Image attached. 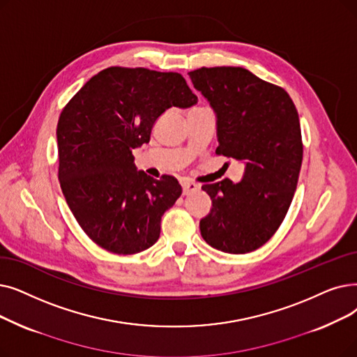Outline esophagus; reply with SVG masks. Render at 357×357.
<instances>
[{"instance_id": "1", "label": "esophagus", "mask_w": 357, "mask_h": 357, "mask_svg": "<svg viewBox=\"0 0 357 357\" xmlns=\"http://www.w3.org/2000/svg\"><path fill=\"white\" fill-rule=\"evenodd\" d=\"M181 185H182V192H183V195L192 194V192H195V191L199 188L195 182H192V181H190V179H183V181L181 182Z\"/></svg>"}]
</instances>
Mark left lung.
Returning <instances> with one entry per match:
<instances>
[{
  "label": "left lung",
  "instance_id": "8db88e82",
  "mask_svg": "<svg viewBox=\"0 0 357 357\" xmlns=\"http://www.w3.org/2000/svg\"><path fill=\"white\" fill-rule=\"evenodd\" d=\"M217 116V154L245 163L241 182L204 183L210 213L204 241L227 254H246L271 239L296 191L303 158L299 115L287 91L242 67L190 71Z\"/></svg>",
  "mask_w": 357,
  "mask_h": 357
}]
</instances>
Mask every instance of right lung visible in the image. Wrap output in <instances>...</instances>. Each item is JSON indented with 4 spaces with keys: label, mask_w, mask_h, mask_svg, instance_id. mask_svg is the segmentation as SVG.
<instances>
[{
    "label": "right lung",
    "mask_w": 357,
    "mask_h": 357,
    "mask_svg": "<svg viewBox=\"0 0 357 357\" xmlns=\"http://www.w3.org/2000/svg\"><path fill=\"white\" fill-rule=\"evenodd\" d=\"M197 100L178 73L109 67L93 75L61 112V190L77 223L103 250L132 255L158 242L162 215L182 188L175 176L153 179L137 170L132 149L150 142L166 109Z\"/></svg>",
    "instance_id": "right-lung-1"
}]
</instances>
